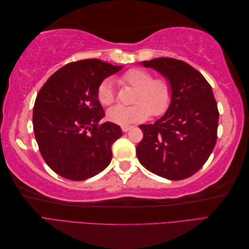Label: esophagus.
I'll return each mask as SVG.
<instances>
[{"label":"esophagus","mask_w":249,"mask_h":249,"mask_svg":"<svg viewBox=\"0 0 249 249\" xmlns=\"http://www.w3.org/2000/svg\"><path fill=\"white\" fill-rule=\"evenodd\" d=\"M131 129H132V126H130V125H123L122 126L123 132H127V131L131 130Z\"/></svg>","instance_id":"34e87169"}]
</instances>
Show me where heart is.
Masks as SVG:
<instances>
[{"instance_id": "b5f03b06", "label": "heart", "mask_w": 249, "mask_h": 249, "mask_svg": "<svg viewBox=\"0 0 249 249\" xmlns=\"http://www.w3.org/2000/svg\"><path fill=\"white\" fill-rule=\"evenodd\" d=\"M120 83L135 89L132 106H115L107 112L111 123L127 125L140 123L153 116H159L169 107L172 99L171 82L165 77L154 78V74L142 69H131L122 77ZM97 100L103 106L115 102V92L111 79H105L97 88Z\"/></svg>"}]
</instances>
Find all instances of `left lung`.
I'll use <instances>...</instances> for the list:
<instances>
[{"label": "left lung", "mask_w": 249, "mask_h": 249, "mask_svg": "<svg viewBox=\"0 0 249 249\" xmlns=\"http://www.w3.org/2000/svg\"><path fill=\"white\" fill-rule=\"evenodd\" d=\"M172 85L166 113L154 124H140L143 138L136 147L139 162L155 175L179 180L193 176L216 144L218 112L212 87L202 74L182 60L143 61Z\"/></svg>", "instance_id": "obj_1"}]
</instances>
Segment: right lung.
Returning <instances> with one entry per match:
<instances>
[{
	"label": "right lung",
	"instance_id": "1",
	"mask_svg": "<svg viewBox=\"0 0 249 249\" xmlns=\"http://www.w3.org/2000/svg\"><path fill=\"white\" fill-rule=\"evenodd\" d=\"M122 69L99 59L80 60L53 73L39 90L33 130L43 160L57 175L84 180L110 164L111 146L123 132L115 124L100 123L105 112L97 88Z\"/></svg>",
	"mask_w": 249,
	"mask_h": 249
}]
</instances>
